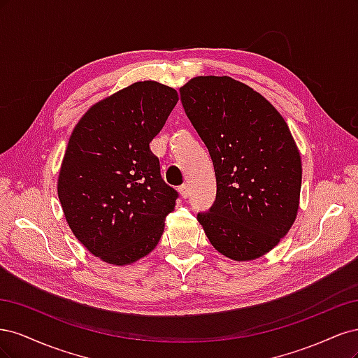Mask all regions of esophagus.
Masks as SVG:
<instances>
[{
  "label": "esophagus",
  "instance_id": "esophagus-1",
  "mask_svg": "<svg viewBox=\"0 0 358 358\" xmlns=\"http://www.w3.org/2000/svg\"><path fill=\"white\" fill-rule=\"evenodd\" d=\"M179 192H180L182 199H188L189 197V189H188L187 183H182V185L179 187Z\"/></svg>",
  "mask_w": 358,
  "mask_h": 358
}]
</instances>
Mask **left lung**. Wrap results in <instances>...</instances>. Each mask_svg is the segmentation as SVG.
<instances>
[{
	"label": "left lung",
	"mask_w": 358,
	"mask_h": 358,
	"mask_svg": "<svg viewBox=\"0 0 358 358\" xmlns=\"http://www.w3.org/2000/svg\"><path fill=\"white\" fill-rule=\"evenodd\" d=\"M179 92L216 178L215 201L197 220L222 255L259 258L299 210L301 161L289 128L262 94L227 76L194 78Z\"/></svg>",
	"instance_id": "obj_1"
}]
</instances>
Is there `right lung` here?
Segmentation results:
<instances>
[{"label":"right lung","instance_id":"1","mask_svg":"<svg viewBox=\"0 0 358 358\" xmlns=\"http://www.w3.org/2000/svg\"><path fill=\"white\" fill-rule=\"evenodd\" d=\"M178 100L170 86L137 82L94 104L73 129L58 197L78 241L106 263L148 255L175 210L179 194L162 179L149 143Z\"/></svg>","mask_w":358,"mask_h":358}]
</instances>
